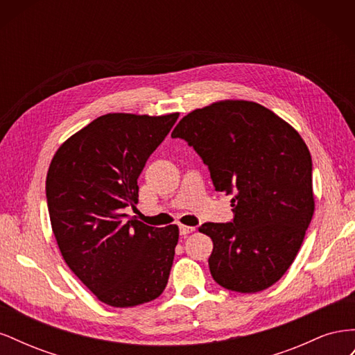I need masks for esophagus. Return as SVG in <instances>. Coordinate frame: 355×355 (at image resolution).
I'll return each instance as SVG.
<instances>
[{
	"label": "esophagus",
	"instance_id": "esophagus-1",
	"mask_svg": "<svg viewBox=\"0 0 355 355\" xmlns=\"http://www.w3.org/2000/svg\"><path fill=\"white\" fill-rule=\"evenodd\" d=\"M196 231V228L194 227H187V225H180L179 227V232H180V235H188V234H191V232H194Z\"/></svg>",
	"mask_w": 355,
	"mask_h": 355
}]
</instances>
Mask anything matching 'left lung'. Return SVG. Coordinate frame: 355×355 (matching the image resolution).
I'll list each match as a JSON object with an SVG mask.
<instances>
[{
  "mask_svg": "<svg viewBox=\"0 0 355 355\" xmlns=\"http://www.w3.org/2000/svg\"><path fill=\"white\" fill-rule=\"evenodd\" d=\"M171 137L196 149L214 189L234 194V219L202 223L219 286L256 293L284 275L314 214L313 159L295 128L265 106L222 101L185 115Z\"/></svg>",
  "mask_w": 355,
  "mask_h": 355,
  "instance_id": "8db88e82",
  "label": "left lung"
}]
</instances>
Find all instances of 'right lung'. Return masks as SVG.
<instances>
[{
    "label": "right lung",
    "instance_id": "right-lung-1",
    "mask_svg": "<svg viewBox=\"0 0 355 355\" xmlns=\"http://www.w3.org/2000/svg\"><path fill=\"white\" fill-rule=\"evenodd\" d=\"M178 116L102 115L51 159L46 197L53 234L71 271L106 305L151 302L167 286L179 228L148 227L124 209H136L137 178Z\"/></svg>",
    "mask_w": 355,
    "mask_h": 355
}]
</instances>
